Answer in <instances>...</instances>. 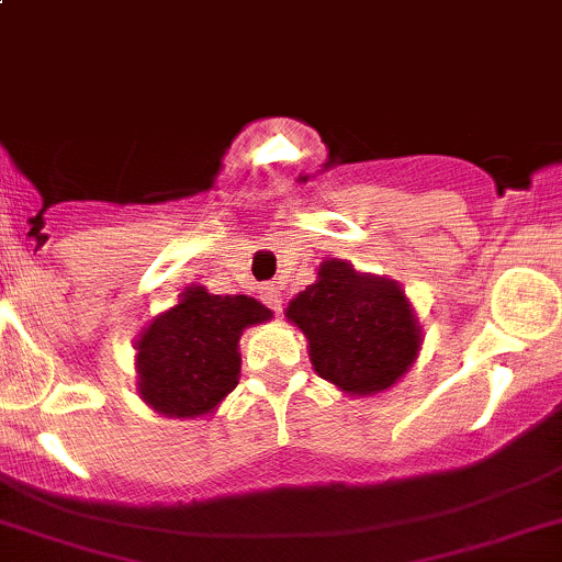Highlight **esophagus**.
Segmentation results:
<instances>
[{
	"label": "esophagus",
	"mask_w": 562,
	"mask_h": 562,
	"mask_svg": "<svg viewBox=\"0 0 562 562\" xmlns=\"http://www.w3.org/2000/svg\"><path fill=\"white\" fill-rule=\"evenodd\" d=\"M263 299H266V304H269V307L274 310V313H280V310H282V291H280V285H263Z\"/></svg>",
	"instance_id": "1"
}]
</instances>
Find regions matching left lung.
<instances>
[{"instance_id": "obj_1", "label": "left lung", "mask_w": 562, "mask_h": 562, "mask_svg": "<svg viewBox=\"0 0 562 562\" xmlns=\"http://www.w3.org/2000/svg\"><path fill=\"white\" fill-rule=\"evenodd\" d=\"M285 317L307 337L317 375L353 396L394 386L422 348L405 291L339 258L317 266V280L288 304Z\"/></svg>"}]
</instances>
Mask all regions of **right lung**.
Segmentation results:
<instances>
[{"label":"right lung","mask_w":562,"mask_h":562,"mask_svg":"<svg viewBox=\"0 0 562 562\" xmlns=\"http://www.w3.org/2000/svg\"><path fill=\"white\" fill-rule=\"evenodd\" d=\"M271 321L249 296H214L203 285L181 293L135 342L138 394L168 418H198L239 386V339L247 326Z\"/></svg>","instance_id":"1"}]
</instances>
